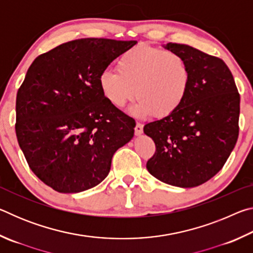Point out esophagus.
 I'll return each mask as SVG.
<instances>
[{"mask_svg":"<svg viewBox=\"0 0 253 253\" xmlns=\"http://www.w3.org/2000/svg\"><path fill=\"white\" fill-rule=\"evenodd\" d=\"M143 128H144L143 124L136 123V126H135V134H136L137 136L142 135V134H143Z\"/></svg>","mask_w":253,"mask_h":253,"instance_id":"1","label":"esophagus"}]
</instances>
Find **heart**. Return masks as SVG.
I'll list each match as a JSON object with an SVG mask.
<instances>
[{
    "label": "heart",
    "mask_w": 253,
    "mask_h": 253,
    "mask_svg": "<svg viewBox=\"0 0 253 253\" xmlns=\"http://www.w3.org/2000/svg\"><path fill=\"white\" fill-rule=\"evenodd\" d=\"M191 68L176 52L147 44L127 50L117 62V71L105 70L99 76L102 95L118 108L136 95L131 114L144 118H164L181 108L190 90Z\"/></svg>",
    "instance_id": "heart-1"
}]
</instances>
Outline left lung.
Instances as JSON below:
<instances>
[{"label": "left lung", "instance_id": "8db88e82", "mask_svg": "<svg viewBox=\"0 0 253 253\" xmlns=\"http://www.w3.org/2000/svg\"><path fill=\"white\" fill-rule=\"evenodd\" d=\"M165 48L186 59L192 79L181 108L144 126L156 147L146 168L169 185L195 187L219 172L233 151L240 95L222 59L186 44L169 42Z\"/></svg>", "mask_w": 253, "mask_h": 253}]
</instances>
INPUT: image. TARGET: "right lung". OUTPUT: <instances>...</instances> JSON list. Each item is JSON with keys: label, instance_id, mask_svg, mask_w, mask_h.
Masks as SVG:
<instances>
[{"label": "right lung", "instance_id": "1", "mask_svg": "<svg viewBox=\"0 0 253 253\" xmlns=\"http://www.w3.org/2000/svg\"><path fill=\"white\" fill-rule=\"evenodd\" d=\"M137 41L77 39L40 54L16 95V138L30 169L60 193L104 181L135 121L102 95L99 76Z\"/></svg>", "mask_w": 253, "mask_h": 253}]
</instances>
